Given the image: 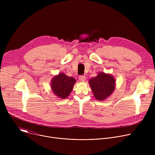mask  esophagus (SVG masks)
I'll use <instances>...</instances> for the list:
<instances>
[{
  "label": "esophagus",
  "mask_w": 155,
  "mask_h": 155,
  "mask_svg": "<svg viewBox=\"0 0 155 155\" xmlns=\"http://www.w3.org/2000/svg\"><path fill=\"white\" fill-rule=\"evenodd\" d=\"M86 79V77L84 75H80L79 76V80L81 81H84Z\"/></svg>",
  "instance_id": "34e87169"
}]
</instances>
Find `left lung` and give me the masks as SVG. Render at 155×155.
Wrapping results in <instances>:
<instances>
[{
  "instance_id": "1",
  "label": "left lung",
  "mask_w": 155,
  "mask_h": 155,
  "mask_svg": "<svg viewBox=\"0 0 155 155\" xmlns=\"http://www.w3.org/2000/svg\"><path fill=\"white\" fill-rule=\"evenodd\" d=\"M89 81L94 97L99 101L104 100L115 90V79L111 75L101 72Z\"/></svg>"
}]
</instances>
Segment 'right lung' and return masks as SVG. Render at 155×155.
Instances as JSON below:
<instances>
[{
  "label": "right lung",
  "instance_id": "1",
  "mask_svg": "<svg viewBox=\"0 0 155 155\" xmlns=\"http://www.w3.org/2000/svg\"><path fill=\"white\" fill-rule=\"evenodd\" d=\"M75 82L74 78L68 77L64 74H59L52 79L51 89L56 96L65 99L71 94Z\"/></svg>",
  "mask_w": 155,
  "mask_h": 155
}]
</instances>
